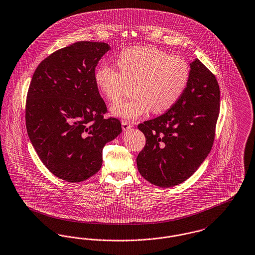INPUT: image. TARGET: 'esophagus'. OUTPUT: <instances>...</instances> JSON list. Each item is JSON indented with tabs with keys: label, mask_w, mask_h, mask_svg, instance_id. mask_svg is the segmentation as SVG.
I'll return each mask as SVG.
<instances>
[{
	"label": "esophagus",
	"mask_w": 255,
	"mask_h": 255,
	"mask_svg": "<svg viewBox=\"0 0 255 255\" xmlns=\"http://www.w3.org/2000/svg\"><path fill=\"white\" fill-rule=\"evenodd\" d=\"M121 123H122V129H123V131H127V130H129L130 128L133 127V124L130 123L129 121H127V120H122Z\"/></svg>",
	"instance_id": "esophagus-1"
}]
</instances>
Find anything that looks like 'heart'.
<instances>
[{"label": "heart", "instance_id": "heart-1", "mask_svg": "<svg viewBox=\"0 0 255 255\" xmlns=\"http://www.w3.org/2000/svg\"><path fill=\"white\" fill-rule=\"evenodd\" d=\"M120 71L109 64H100L94 81L100 93L110 102H117L135 84L134 99L112 107V113L128 120L138 119L150 110L154 114L167 111L186 90L190 67L178 56H168L154 47H133L118 57Z\"/></svg>", "mask_w": 255, "mask_h": 255}]
</instances>
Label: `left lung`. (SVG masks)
I'll use <instances>...</instances> for the list:
<instances>
[{
    "mask_svg": "<svg viewBox=\"0 0 255 255\" xmlns=\"http://www.w3.org/2000/svg\"><path fill=\"white\" fill-rule=\"evenodd\" d=\"M220 99L216 77L195 59L179 100L164 115L137 126L145 135V145L136 157L144 179L169 188L195 173L212 149Z\"/></svg>",
    "mask_w": 255,
    "mask_h": 255,
    "instance_id": "1",
    "label": "left lung"
}]
</instances>
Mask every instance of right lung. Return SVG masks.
Segmentation results:
<instances>
[{
  "mask_svg": "<svg viewBox=\"0 0 255 255\" xmlns=\"http://www.w3.org/2000/svg\"><path fill=\"white\" fill-rule=\"evenodd\" d=\"M110 49L105 42H75L42 60L30 81L25 116L30 142L46 167L67 182L94 175L106 143L122 131L120 120L104 118L107 106L94 81Z\"/></svg>",
  "mask_w": 255,
  "mask_h": 255,
  "instance_id": "right-lung-1",
  "label": "right lung"
}]
</instances>
